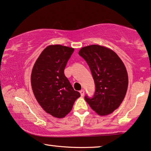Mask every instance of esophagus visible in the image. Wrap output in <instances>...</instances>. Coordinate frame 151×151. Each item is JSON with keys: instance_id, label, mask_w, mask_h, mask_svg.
I'll return each mask as SVG.
<instances>
[{"instance_id": "34e87169", "label": "esophagus", "mask_w": 151, "mask_h": 151, "mask_svg": "<svg viewBox=\"0 0 151 151\" xmlns=\"http://www.w3.org/2000/svg\"><path fill=\"white\" fill-rule=\"evenodd\" d=\"M80 93H81V96H84V94H85V91H84V89H82V90H81L80 91Z\"/></svg>"}]
</instances>
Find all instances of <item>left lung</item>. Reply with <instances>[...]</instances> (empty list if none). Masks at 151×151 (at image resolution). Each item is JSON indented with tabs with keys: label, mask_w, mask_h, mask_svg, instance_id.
I'll return each instance as SVG.
<instances>
[{
	"label": "left lung",
	"mask_w": 151,
	"mask_h": 151,
	"mask_svg": "<svg viewBox=\"0 0 151 151\" xmlns=\"http://www.w3.org/2000/svg\"><path fill=\"white\" fill-rule=\"evenodd\" d=\"M78 55L86 61L95 83V92L85 100L100 115H107L117 109L124 99L128 76L122 60L111 49L92 45L81 49Z\"/></svg>",
	"instance_id": "1"
}]
</instances>
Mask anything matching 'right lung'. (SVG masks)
<instances>
[{
	"instance_id": "obj_1",
	"label": "right lung",
	"mask_w": 151,
	"mask_h": 151,
	"mask_svg": "<svg viewBox=\"0 0 151 151\" xmlns=\"http://www.w3.org/2000/svg\"><path fill=\"white\" fill-rule=\"evenodd\" d=\"M74 49L60 45H49L36 61L31 85L38 102L44 111L55 117L63 118L81 96L64 75V69Z\"/></svg>"
}]
</instances>
